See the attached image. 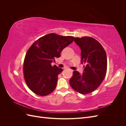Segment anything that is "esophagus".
Wrapping results in <instances>:
<instances>
[{
	"label": "esophagus",
	"mask_w": 126,
	"mask_h": 126,
	"mask_svg": "<svg viewBox=\"0 0 126 126\" xmlns=\"http://www.w3.org/2000/svg\"><path fill=\"white\" fill-rule=\"evenodd\" d=\"M69 70H70L71 72H72V71H73V70H71V69H69Z\"/></svg>",
	"instance_id": "1"
}]
</instances>
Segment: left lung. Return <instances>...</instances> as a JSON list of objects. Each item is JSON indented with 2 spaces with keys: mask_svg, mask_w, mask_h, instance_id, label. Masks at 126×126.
Returning <instances> with one entry per match:
<instances>
[{
  "mask_svg": "<svg viewBox=\"0 0 126 126\" xmlns=\"http://www.w3.org/2000/svg\"><path fill=\"white\" fill-rule=\"evenodd\" d=\"M74 41L81 49V62L86 66L82 74L73 72L69 83L79 93L87 94L96 90L104 80L107 68V55L101 45L92 37L75 38Z\"/></svg>",
  "mask_w": 126,
  "mask_h": 126,
  "instance_id": "obj_1",
  "label": "left lung"
}]
</instances>
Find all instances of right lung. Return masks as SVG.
Segmentation results:
<instances>
[{
  "label": "right lung",
  "mask_w": 126,
  "mask_h": 126,
  "mask_svg": "<svg viewBox=\"0 0 126 126\" xmlns=\"http://www.w3.org/2000/svg\"><path fill=\"white\" fill-rule=\"evenodd\" d=\"M74 38L51 33L40 38L30 46L23 67L25 81L33 93L45 96L55 90L58 76L63 69L51 63L60 57L61 52L73 42Z\"/></svg>",
  "instance_id": "add662e5"
}]
</instances>
